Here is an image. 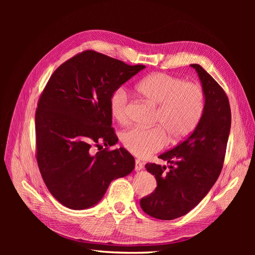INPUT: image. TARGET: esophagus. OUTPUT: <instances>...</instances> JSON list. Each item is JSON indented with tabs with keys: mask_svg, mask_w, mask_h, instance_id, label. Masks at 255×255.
Wrapping results in <instances>:
<instances>
[{
	"mask_svg": "<svg viewBox=\"0 0 255 255\" xmlns=\"http://www.w3.org/2000/svg\"><path fill=\"white\" fill-rule=\"evenodd\" d=\"M142 168H143L142 162L139 161L138 159H136V160H135V170H136V171H139V170H141Z\"/></svg>",
	"mask_w": 255,
	"mask_h": 255,
	"instance_id": "obj_1",
	"label": "esophagus"
}]
</instances>
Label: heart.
Here are the masks:
<instances>
[{
	"label": "heart",
	"mask_w": 255,
	"mask_h": 255,
	"mask_svg": "<svg viewBox=\"0 0 255 255\" xmlns=\"http://www.w3.org/2000/svg\"><path fill=\"white\" fill-rule=\"evenodd\" d=\"M140 95L157 107L153 128L134 127L124 132L125 148L140 158L149 157L164 148L168 141H178L190 135L202 119L206 98L203 88L195 83L166 73L146 76L137 84ZM129 98L124 88L116 89L110 97L112 117L120 124L128 122Z\"/></svg>",
	"instance_id": "b5f03b06"
}]
</instances>
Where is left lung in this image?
<instances>
[{
  "label": "left lung",
  "instance_id": "obj_1",
  "mask_svg": "<svg viewBox=\"0 0 255 255\" xmlns=\"http://www.w3.org/2000/svg\"><path fill=\"white\" fill-rule=\"evenodd\" d=\"M191 67L203 85L205 112L188 137L159 156L170 163L168 170L156 163L145 164L157 187L140 199V208L156 219H176L196 207L217 181L224 162L232 123L229 98L202 66Z\"/></svg>",
  "mask_w": 255,
  "mask_h": 255
}]
</instances>
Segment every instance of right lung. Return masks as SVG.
<instances>
[{
  "label": "right lung",
  "mask_w": 255,
  "mask_h": 255,
  "mask_svg": "<svg viewBox=\"0 0 255 255\" xmlns=\"http://www.w3.org/2000/svg\"><path fill=\"white\" fill-rule=\"evenodd\" d=\"M144 67L89 49L49 77L35 115L36 159L47 189L63 206L83 210L96 205L113 180L134 168L126 149L107 146L118 141L110 97ZM101 141L107 148L92 154L91 146Z\"/></svg>",
  "instance_id": "1"
}]
</instances>
